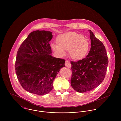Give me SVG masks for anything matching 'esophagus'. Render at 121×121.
Instances as JSON below:
<instances>
[{
    "instance_id": "1",
    "label": "esophagus",
    "mask_w": 121,
    "mask_h": 121,
    "mask_svg": "<svg viewBox=\"0 0 121 121\" xmlns=\"http://www.w3.org/2000/svg\"><path fill=\"white\" fill-rule=\"evenodd\" d=\"M65 66H66V67L69 68H70L71 67L70 62H69V61H68V60H66V61H65Z\"/></svg>"
}]
</instances>
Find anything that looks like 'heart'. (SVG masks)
<instances>
[{"instance_id": "heart-1", "label": "heart", "mask_w": 121, "mask_h": 121, "mask_svg": "<svg viewBox=\"0 0 121 121\" xmlns=\"http://www.w3.org/2000/svg\"><path fill=\"white\" fill-rule=\"evenodd\" d=\"M56 42L57 44H51L54 52L62 56L65 54V51H69L70 57L74 60L83 59L89 49V44L86 38L74 32L58 35Z\"/></svg>"}]
</instances>
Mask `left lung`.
<instances>
[{
	"label": "left lung",
	"mask_w": 121,
	"mask_h": 121,
	"mask_svg": "<svg viewBox=\"0 0 121 121\" xmlns=\"http://www.w3.org/2000/svg\"><path fill=\"white\" fill-rule=\"evenodd\" d=\"M91 47L86 57L77 61H71V85L78 92L90 91L104 80L108 63L103 43L88 30Z\"/></svg>",
	"instance_id": "left-lung-1"
}]
</instances>
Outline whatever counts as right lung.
Listing matches in <instances>:
<instances>
[{"instance_id":"obj_1","label":"right lung","mask_w":121,"mask_h":121,"mask_svg":"<svg viewBox=\"0 0 121 121\" xmlns=\"http://www.w3.org/2000/svg\"><path fill=\"white\" fill-rule=\"evenodd\" d=\"M52 38L49 31L31 32L17 51L15 70L22 87L37 95H44L52 89V83L65 60L51 55L49 44Z\"/></svg>"}]
</instances>
